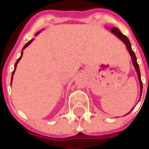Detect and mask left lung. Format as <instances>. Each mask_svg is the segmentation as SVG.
Listing matches in <instances>:
<instances>
[{
  "mask_svg": "<svg viewBox=\"0 0 149 149\" xmlns=\"http://www.w3.org/2000/svg\"><path fill=\"white\" fill-rule=\"evenodd\" d=\"M110 31H111V32L114 35V36H117L118 38H120L123 42L125 43V45H126V48H127V51H128V52H129L130 56H131V58H132V64H133L134 69H135V70H136L137 75H138V78H139V84H140V98H139V99H141V93H142V89H143V86H142V82H141V73H140V70H139V64H138V63H137L136 56H135V54H134V52H133V50H132V45H131V42H130L129 39H128V38L125 36V35H123V34L120 32V30H119L118 29H117V28H115V27H112V28H111V29H110ZM132 110H133V109H132ZM131 111H129L127 114H128ZM127 114H125V115H127Z\"/></svg>",
  "mask_w": 149,
  "mask_h": 149,
  "instance_id": "8db88e82",
  "label": "left lung"
}]
</instances>
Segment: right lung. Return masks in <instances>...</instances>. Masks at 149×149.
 Returning a JSON list of instances; mask_svg holds the SVG:
<instances>
[{"label": "right lung", "instance_id": "obj_1", "mask_svg": "<svg viewBox=\"0 0 149 149\" xmlns=\"http://www.w3.org/2000/svg\"><path fill=\"white\" fill-rule=\"evenodd\" d=\"M40 32H42V31H37V32H36V35H35V36H38V34L40 33ZM33 41H34V38H32V39H31V40L29 41V42H27L26 44H25V45H24V47H23V49H22V52H21V56H20L19 58H18V59H17V62H16V63H15V69H14V71H13L12 75H11V79H10V85H11V83H12V80H13V76H14V74H15V70H16V67H17V63H18V62H19V61L21 60V58H22V55H23V50H24V49H25V48H26V47H28V46H29V45H30V44H31V43L32 42H33Z\"/></svg>", "mask_w": 149, "mask_h": 149}]
</instances>
